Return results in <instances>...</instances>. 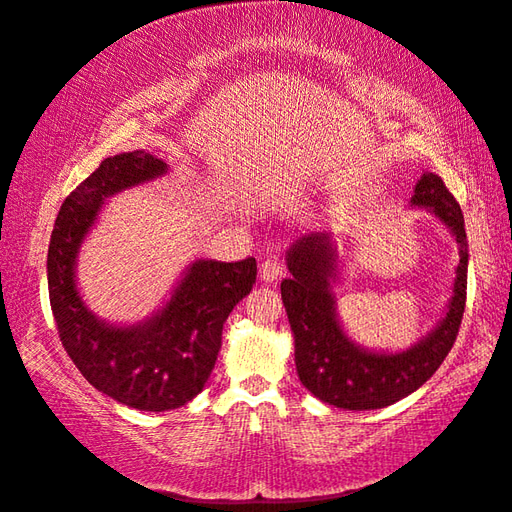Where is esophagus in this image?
<instances>
[{
    "label": "esophagus",
    "instance_id": "34e87169",
    "mask_svg": "<svg viewBox=\"0 0 512 512\" xmlns=\"http://www.w3.org/2000/svg\"><path fill=\"white\" fill-rule=\"evenodd\" d=\"M283 270H285V265H283L281 258H276V256L267 258V261L261 263V279L267 281V283L276 281L283 274Z\"/></svg>",
    "mask_w": 512,
    "mask_h": 512
}]
</instances>
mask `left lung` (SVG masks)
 Wrapping results in <instances>:
<instances>
[{
    "mask_svg": "<svg viewBox=\"0 0 512 512\" xmlns=\"http://www.w3.org/2000/svg\"><path fill=\"white\" fill-rule=\"evenodd\" d=\"M411 202L425 206L450 227L461 247V261L445 319L432 335L405 353H369L342 333L333 294L328 290L335 276V251L326 236L312 233L288 251L292 276L283 279L281 297L294 333V362L303 387L328 405L353 411L393 405L432 378L459 335L468 294V236L463 211L443 179L434 173L420 177Z\"/></svg>",
    "mask_w": 512,
    "mask_h": 512,
    "instance_id": "1",
    "label": "left lung"
}]
</instances>
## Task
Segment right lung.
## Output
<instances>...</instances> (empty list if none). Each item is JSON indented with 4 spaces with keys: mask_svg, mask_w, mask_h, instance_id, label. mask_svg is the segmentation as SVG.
I'll return each mask as SVG.
<instances>
[{
    "mask_svg": "<svg viewBox=\"0 0 512 512\" xmlns=\"http://www.w3.org/2000/svg\"><path fill=\"white\" fill-rule=\"evenodd\" d=\"M161 173L166 164L146 150L103 159L62 202L47 256L53 319L71 362L92 387L139 411L177 409L204 389L218 360L224 321L256 283V258L197 261L168 306L146 324L114 328L85 308L74 265L103 200Z\"/></svg>",
    "mask_w": 512,
    "mask_h": 512,
    "instance_id": "1",
    "label": "right lung"
}]
</instances>
